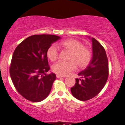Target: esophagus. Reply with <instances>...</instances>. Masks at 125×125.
Wrapping results in <instances>:
<instances>
[{"instance_id": "obj_1", "label": "esophagus", "mask_w": 125, "mask_h": 125, "mask_svg": "<svg viewBox=\"0 0 125 125\" xmlns=\"http://www.w3.org/2000/svg\"><path fill=\"white\" fill-rule=\"evenodd\" d=\"M56 77L57 78H61V77H65V76H60V75L57 74L56 75Z\"/></svg>"}]
</instances>
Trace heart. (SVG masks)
<instances>
[{"label":"heart","mask_w":125,"mask_h":125,"mask_svg":"<svg viewBox=\"0 0 125 125\" xmlns=\"http://www.w3.org/2000/svg\"><path fill=\"white\" fill-rule=\"evenodd\" d=\"M57 46L71 51L68 57L70 60L59 61L53 66V71L58 74L65 76L76 70L77 65L80 68H85L91 61V52L87 48L83 47V44L77 40L68 39L59 42ZM57 47L55 44H52L47 51L48 58L52 61L59 57V49Z\"/></svg>","instance_id":"heart-1"}]
</instances>
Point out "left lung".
Masks as SVG:
<instances>
[{
    "instance_id": "obj_1",
    "label": "left lung",
    "mask_w": 125,
    "mask_h": 125,
    "mask_svg": "<svg viewBox=\"0 0 125 125\" xmlns=\"http://www.w3.org/2000/svg\"><path fill=\"white\" fill-rule=\"evenodd\" d=\"M92 42L93 56L88 66L78 73L80 78L71 88V93L80 101H87L98 94L106 83L109 75L108 60L102 45L93 37Z\"/></svg>"
}]
</instances>
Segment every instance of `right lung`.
Segmentation results:
<instances>
[{
	"mask_svg": "<svg viewBox=\"0 0 125 125\" xmlns=\"http://www.w3.org/2000/svg\"><path fill=\"white\" fill-rule=\"evenodd\" d=\"M61 37L53 35H35L20 43L13 52L10 73L19 93L32 102H40L48 96L56 78L53 73L47 74V51Z\"/></svg>",
	"mask_w": 125,
	"mask_h": 125,
	"instance_id": "1",
	"label": "right lung"
}]
</instances>
